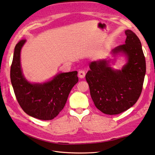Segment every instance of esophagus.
<instances>
[{
    "label": "esophagus",
    "instance_id": "obj_1",
    "mask_svg": "<svg viewBox=\"0 0 155 155\" xmlns=\"http://www.w3.org/2000/svg\"><path fill=\"white\" fill-rule=\"evenodd\" d=\"M78 77H80L81 78H83L84 77H85V71L83 70H80L78 71Z\"/></svg>",
    "mask_w": 155,
    "mask_h": 155
}]
</instances>
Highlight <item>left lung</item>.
<instances>
[{"label":"left lung","mask_w":155,"mask_h":155,"mask_svg":"<svg viewBox=\"0 0 155 155\" xmlns=\"http://www.w3.org/2000/svg\"><path fill=\"white\" fill-rule=\"evenodd\" d=\"M125 43L112 50V55L124 54L127 61L121 70H114L106 60L92 61L85 76L95 107L110 115L121 113L138 100L146 74V60L139 38L125 30Z\"/></svg>","instance_id":"left-lung-1"}]
</instances>
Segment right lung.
Segmentation results:
<instances>
[{"label": "right lung", "instance_id": "right-lung-1", "mask_svg": "<svg viewBox=\"0 0 155 155\" xmlns=\"http://www.w3.org/2000/svg\"><path fill=\"white\" fill-rule=\"evenodd\" d=\"M22 39L14 49L11 66V81L17 100L23 110L40 120H51L65 106L70 91L78 81L77 71L60 73L44 83H30L22 74L20 64Z\"/></svg>", "mask_w": 155, "mask_h": 155}]
</instances>
